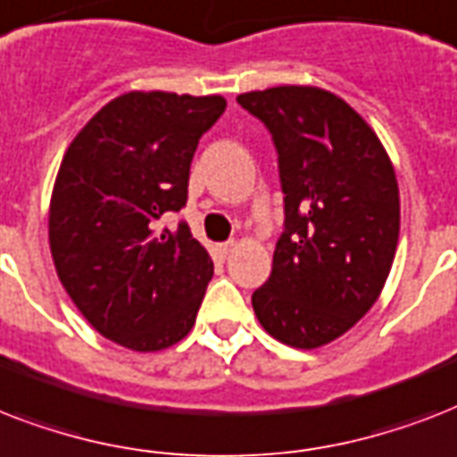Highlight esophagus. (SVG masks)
Returning <instances> with one entry per match:
<instances>
[{
	"instance_id": "34e87169",
	"label": "esophagus",
	"mask_w": 457,
	"mask_h": 457,
	"mask_svg": "<svg viewBox=\"0 0 457 457\" xmlns=\"http://www.w3.org/2000/svg\"><path fill=\"white\" fill-rule=\"evenodd\" d=\"M235 246H237L235 242L218 244V246H215V253H218V256H220V258H228L229 253H232V251H235Z\"/></svg>"
}]
</instances>
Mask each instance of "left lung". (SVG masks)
Wrapping results in <instances>:
<instances>
[{"instance_id":"8db88e82","label":"left lung","mask_w":457,"mask_h":457,"mask_svg":"<svg viewBox=\"0 0 457 457\" xmlns=\"http://www.w3.org/2000/svg\"><path fill=\"white\" fill-rule=\"evenodd\" d=\"M237 102L270 130L285 192V232L253 312L287 346H325L375 305L389 278L396 172L375 130L327 89L282 85Z\"/></svg>"}]
</instances>
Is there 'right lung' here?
Wrapping results in <instances>:
<instances>
[{
    "label": "right lung",
    "mask_w": 457,
    "mask_h": 457,
    "mask_svg": "<svg viewBox=\"0 0 457 457\" xmlns=\"http://www.w3.org/2000/svg\"><path fill=\"white\" fill-rule=\"evenodd\" d=\"M220 95L128 92L89 118L63 154L49 204L54 268L82 318L106 339L149 353L185 339L213 261L185 222L156 229L187 201L201 135Z\"/></svg>",
    "instance_id": "right-lung-1"
}]
</instances>
